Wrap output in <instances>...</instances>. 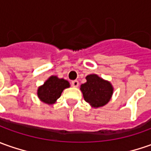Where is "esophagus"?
<instances>
[{
    "instance_id": "1",
    "label": "esophagus",
    "mask_w": 151,
    "mask_h": 151,
    "mask_svg": "<svg viewBox=\"0 0 151 151\" xmlns=\"http://www.w3.org/2000/svg\"><path fill=\"white\" fill-rule=\"evenodd\" d=\"M71 84H72L73 87H75V88H77V87H78V85H79V83H78V81L74 80V81H72Z\"/></svg>"
}]
</instances>
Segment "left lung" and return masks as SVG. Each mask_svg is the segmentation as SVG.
<instances>
[{"instance_id":"left-lung-1","label":"left lung","mask_w":151,"mask_h":151,"mask_svg":"<svg viewBox=\"0 0 151 151\" xmlns=\"http://www.w3.org/2000/svg\"><path fill=\"white\" fill-rule=\"evenodd\" d=\"M86 80V83L80 86L84 100L94 109L106 105L110 101L114 93L111 83L97 74L88 75Z\"/></svg>"}]
</instances>
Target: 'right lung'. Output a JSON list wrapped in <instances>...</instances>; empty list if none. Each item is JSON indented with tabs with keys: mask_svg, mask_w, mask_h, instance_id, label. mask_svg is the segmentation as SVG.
Returning a JSON list of instances; mask_svg holds the SVG:
<instances>
[{
	"mask_svg": "<svg viewBox=\"0 0 151 151\" xmlns=\"http://www.w3.org/2000/svg\"><path fill=\"white\" fill-rule=\"evenodd\" d=\"M69 87L70 83L68 81L52 75L45 81L42 85L38 87L37 97L41 101L48 105L54 104L63 91Z\"/></svg>",
	"mask_w": 151,
	"mask_h": 151,
	"instance_id": "right-lung-1",
	"label": "right lung"
}]
</instances>
